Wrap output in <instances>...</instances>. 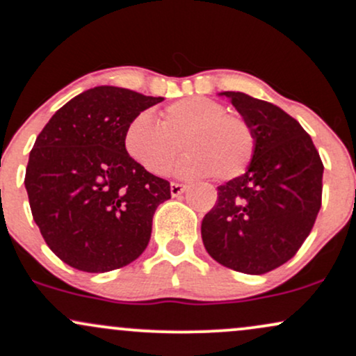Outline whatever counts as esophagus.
Instances as JSON below:
<instances>
[{"label":"esophagus","instance_id":"esophagus-1","mask_svg":"<svg viewBox=\"0 0 356 356\" xmlns=\"http://www.w3.org/2000/svg\"><path fill=\"white\" fill-rule=\"evenodd\" d=\"M171 197H179L181 193H185L188 190V185H183V183H171L170 186Z\"/></svg>","mask_w":356,"mask_h":356}]
</instances>
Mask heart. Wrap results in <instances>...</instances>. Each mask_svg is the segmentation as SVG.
Returning <instances> with one entry per match:
<instances>
[{
	"mask_svg": "<svg viewBox=\"0 0 356 356\" xmlns=\"http://www.w3.org/2000/svg\"><path fill=\"white\" fill-rule=\"evenodd\" d=\"M188 153L177 168L185 177L217 179L241 177L252 161L255 136L249 122L227 113L222 102L209 97L179 99L161 113V122L141 113L124 131L127 156L151 175H166L179 154Z\"/></svg>",
	"mask_w": 356,
	"mask_h": 356,
	"instance_id": "obj_1",
	"label": "heart"
}]
</instances>
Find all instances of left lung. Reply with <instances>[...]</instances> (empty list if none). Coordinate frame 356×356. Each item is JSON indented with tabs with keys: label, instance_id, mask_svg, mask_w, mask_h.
<instances>
[{
	"label": "left lung",
	"instance_id": "left-lung-1",
	"mask_svg": "<svg viewBox=\"0 0 356 356\" xmlns=\"http://www.w3.org/2000/svg\"><path fill=\"white\" fill-rule=\"evenodd\" d=\"M255 136L252 161L218 186L203 217L202 238L218 264L266 274L293 259L321 209L323 166L301 124L274 104L242 92H222Z\"/></svg>",
	"mask_w": 356,
	"mask_h": 356
}]
</instances>
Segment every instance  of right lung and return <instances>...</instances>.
<instances>
[{
    "label": "right lung",
    "mask_w": 356,
    "mask_h": 356,
    "mask_svg": "<svg viewBox=\"0 0 356 356\" xmlns=\"http://www.w3.org/2000/svg\"><path fill=\"white\" fill-rule=\"evenodd\" d=\"M161 101L94 87L60 107L38 134L25 175L31 215L51 252L70 267L107 273L145 252L154 211L171 190L127 156L124 131Z\"/></svg>",
    "instance_id": "1"
}]
</instances>
